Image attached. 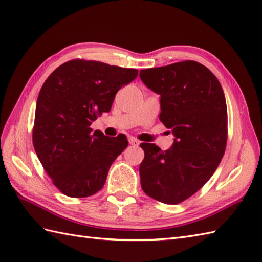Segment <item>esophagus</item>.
I'll return each mask as SVG.
<instances>
[{
	"label": "esophagus",
	"mask_w": 262,
	"mask_h": 262,
	"mask_svg": "<svg viewBox=\"0 0 262 262\" xmlns=\"http://www.w3.org/2000/svg\"><path fill=\"white\" fill-rule=\"evenodd\" d=\"M128 142H129V144L133 145V146H138V145H139V141H137V139L134 138V137H130V138L128 139Z\"/></svg>",
	"instance_id": "34e87169"
}]
</instances>
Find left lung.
<instances>
[{
  "label": "left lung",
  "instance_id": "1",
  "mask_svg": "<svg viewBox=\"0 0 262 262\" xmlns=\"http://www.w3.org/2000/svg\"><path fill=\"white\" fill-rule=\"evenodd\" d=\"M139 77L160 95V119L174 136L166 150L141 144L142 188L160 202L178 204L198 192L221 162L228 138L226 97L216 77L196 61L141 70Z\"/></svg>",
  "mask_w": 262,
  "mask_h": 262
}]
</instances>
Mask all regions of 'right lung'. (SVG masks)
<instances>
[{
    "label": "right lung",
    "mask_w": 262,
    "mask_h": 262,
    "mask_svg": "<svg viewBox=\"0 0 262 262\" xmlns=\"http://www.w3.org/2000/svg\"><path fill=\"white\" fill-rule=\"evenodd\" d=\"M137 75L136 69L71 60L45 81L36 100L33 146L66 195L84 198L101 190L109 167L128 145L126 136L108 137L90 125L111 111L117 91Z\"/></svg>",
    "instance_id": "1"
}]
</instances>
